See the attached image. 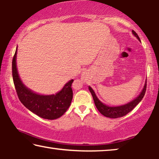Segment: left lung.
<instances>
[{
    "instance_id": "8db88e82",
    "label": "left lung",
    "mask_w": 159,
    "mask_h": 159,
    "mask_svg": "<svg viewBox=\"0 0 159 159\" xmlns=\"http://www.w3.org/2000/svg\"><path fill=\"white\" fill-rule=\"evenodd\" d=\"M132 34H133L140 41V38L138 37V34H137L134 30H132ZM146 83L147 82H145L144 88H143L142 92L140 93V94L136 98H134L133 101H130L129 103L125 104V105H122V106H106V104L102 103V102L98 98L96 95H95V93L94 92V90H93L92 88H90V87L89 86L88 88H89V90H90V92L91 93V94H92L93 100H94L95 105L98 108V110L99 111V112L101 113V114H103V116L108 117V118L116 119V118H119V117L125 116L126 114H127L128 113L131 111L133 109V108L135 107V106L138 105L141 101H142V99L143 98V97H144L145 95V91H146V86H147Z\"/></svg>"
}]
</instances>
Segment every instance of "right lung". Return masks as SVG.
<instances>
[{"label":"right lung","mask_w":159,"mask_h":159,"mask_svg":"<svg viewBox=\"0 0 159 159\" xmlns=\"http://www.w3.org/2000/svg\"><path fill=\"white\" fill-rule=\"evenodd\" d=\"M17 48L12 61V76L16 91L19 101L30 111L41 118L56 119L66 111L73 98L71 80L65 84L62 90L56 95H39L28 89L22 83L16 68Z\"/></svg>","instance_id":"add662e5"}]
</instances>
